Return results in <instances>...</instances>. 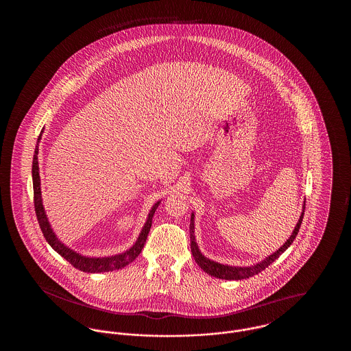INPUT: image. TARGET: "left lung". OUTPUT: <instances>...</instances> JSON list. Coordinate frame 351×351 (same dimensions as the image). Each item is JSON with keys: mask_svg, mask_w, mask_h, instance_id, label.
<instances>
[{"mask_svg": "<svg viewBox=\"0 0 351 351\" xmlns=\"http://www.w3.org/2000/svg\"><path fill=\"white\" fill-rule=\"evenodd\" d=\"M304 209H305V204H304ZM302 218H304V212L301 213L300 219H299V222H298V225H296L292 235L287 239V242L284 243L279 250L275 251L274 254H271L265 261H262L261 263H256V265H254L251 267H232V266H223V265H219L217 262L209 261V259H206L201 254L197 245H196L195 235H193V215H192V217H191V226H189V230H191V251H192V255H193L196 263L200 266L201 269H204L210 276H215V278H218V279H225V280L249 279L251 276L258 275L259 272L266 269L274 261H276L283 254L284 251L291 246V243L295 241L296 235L299 233Z\"/></svg>", "mask_w": 351, "mask_h": 351, "instance_id": "obj_1", "label": "left lung"}]
</instances>
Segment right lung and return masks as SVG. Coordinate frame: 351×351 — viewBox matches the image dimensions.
<instances>
[{"label": "right lung", "instance_id": "1", "mask_svg": "<svg viewBox=\"0 0 351 351\" xmlns=\"http://www.w3.org/2000/svg\"><path fill=\"white\" fill-rule=\"evenodd\" d=\"M40 139V135L38 138V142ZM33 188H34V208H35V215L38 218L40 230L45 235L46 241L50 243L51 247L56 252H59L66 261H68L72 266L83 272H109V271H114V269H121V268L128 266L129 263H132L134 259L141 254V251L143 249L147 235L150 232L151 223H152V217L154 213L159 205V202H156L149 213V218L142 229V232L138 237V241L135 242L133 247L126 252H122L119 255L114 256H108V258H88L83 256L75 251L71 250L66 247L58 238L55 233L51 229L49 219L45 215V209L42 205V196H40V178H39V166H38V146L35 147L33 158Z\"/></svg>", "mask_w": 351, "mask_h": 351}]
</instances>
